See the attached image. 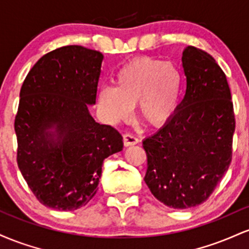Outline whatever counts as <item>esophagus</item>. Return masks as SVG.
I'll return each instance as SVG.
<instances>
[{
	"label": "esophagus",
	"mask_w": 249,
	"mask_h": 249,
	"mask_svg": "<svg viewBox=\"0 0 249 249\" xmlns=\"http://www.w3.org/2000/svg\"><path fill=\"white\" fill-rule=\"evenodd\" d=\"M123 141H124L125 146H131V145H136L139 142V139L132 133H125L123 137Z\"/></svg>",
	"instance_id": "esophagus-1"
}]
</instances>
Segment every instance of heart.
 <instances>
[{
	"label": "heart",
	"instance_id": "1",
	"mask_svg": "<svg viewBox=\"0 0 249 249\" xmlns=\"http://www.w3.org/2000/svg\"><path fill=\"white\" fill-rule=\"evenodd\" d=\"M182 73L173 62L153 57L131 59L117 71L115 88H103L98 105L111 123L127 119L132 107L145 124L159 127L177 112L182 90Z\"/></svg>",
	"mask_w": 249,
	"mask_h": 249
}]
</instances>
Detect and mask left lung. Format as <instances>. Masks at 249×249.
<instances>
[{"instance_id": "left-lung-1", "label": "left lung", "mask_w": 249, "mask_h": 249, "mask_svg": "<svg viewBox=\"0 0 249 249\" xmlns=\"http://www.w3.org/2000/svg\"><path fill=\"white\" fill-rule=\"evenodd\" d=\"M186 93L170 122L142 141L145 182L159 201L177 210L206 201L232 161L235 130L227 78L212 56L182 51Z\"/></svg>"}]
</instances>
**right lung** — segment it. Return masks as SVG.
Wrapping results in <instances>:
<instances>
[{
    "label": "right lung",
    "instance_id": "obj_1",
    "mask_svg": "<svg viewBox=\"0 0 249 249\" xmlns=\"http://www.w3.org/2000/svg\"><path fill=\"white\" fill-rule=\"evenodd\" d=\"M104 56L81 45L50 51L25 77L15 118L17 165L44 206L75 211L95 196L105 158L123 150L122 134L97 123Z\"/></svg>",
    "mask_w": 249,
    "mask_h": 249
}]
</instances>
